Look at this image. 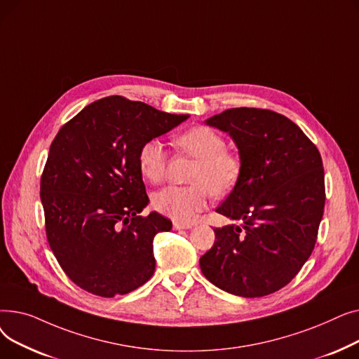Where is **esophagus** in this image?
Returning <instances> with one entry per match:
<instances>
[{"label":"esophagus","instance_id":"1","mask_svg":"<svg viewBox=\"0 0 359 359\" xmlns=\"http://www.w3.org/2000/svg\"><path fill=\"white\" fill-rule=\"evenodd\" d=\"M194 224H184V222H173V229L175 230H187V229H192Z\"/></svg>","mask_w":359,"mask_h":359}]
</instances>
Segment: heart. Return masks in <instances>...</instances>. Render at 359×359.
Instances as JSON below:
<instances>
[{
  "label": "heart",
  "mask_w": 359,
  "mask_h": 359,
  "mask_svg": "<svg viewBox=\"0 0 359 359\" xmlns=\"http://www.w3.org/2000/svg\"><path fill=\"white\" fill-rule=\"evenodd\" d=\"M177 147L196 158L187 186H167L153 196L154 208L177 222H191L208 205L211 194H229L240 175L238 158L225 149V140L208 126H196L176 140ZM141 175L160 183L167 172V151L158 140L144 142L138 153Z\"/></svg>",
  "instance_id": "heart-1"
}]
</instances>
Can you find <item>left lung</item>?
I'll list each match as a JSON object with an SVG mask.
<instances>
[{"label": "left lung", "mask_w": 359, "mask_h": 359, "mask_svg": "<svg viewBox=\"0 0 359 359\" xmlns=\"http://www.w3.org/2000/svg\"><path fill=\"white\" fill-rule=\"evenodd\" d=\"M205 123L237 145L240 175L215 211L241 225L214 230L201 271L230 294L269 295L291 282L314 249L326 201L322 157L303 130L272 110L227 109Z\"/></svg>", "instance_id": "1"}]
</instances>
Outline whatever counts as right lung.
I'll return each mask as SVG.
<instances>
[{
  "label": "right lung",
  "instance_id": "1",
  "mask_svg": "<svg viewBox=\"0 0 359 359\" xmlns=\"http://www.w3.org/2000/svg\"><path fill=\"white\" fill-rule=\"evenodd\" d=\"M187 118L109 96L86 106L56 134L41 201L49 246L75 285L110 298L153 276V240L172 230V221L156 211L141 215L149 199L138 153Z\"/></svg>",
  "mask_w": 359,
  "mask_h": 359
}]
</instances>
